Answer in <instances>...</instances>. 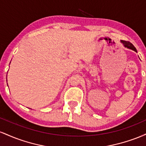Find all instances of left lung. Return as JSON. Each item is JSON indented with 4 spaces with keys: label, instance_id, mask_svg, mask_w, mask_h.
Wrapping results in <instances>:
<instances>
[{
    "label": "left lung",
    "instance_id": "8db88e82",
    "mask_svg": "<svg viewBox=\"0 0 146 146\" xmlns=\"http://www.w3.org/2000/svg\"><path fill=\"white\" fill-rule=\"evenodd\" d=\"M121 42L123 44V46H124L125 47H126V48H130V49H132V50H133V51H135L137 52L136 48H135V46H134V45L132 44V43H130V42L125 41V40H121Z\"/></svg>",
    "mask_w": 146,
    "mask_h": 146
}]
</instances>
